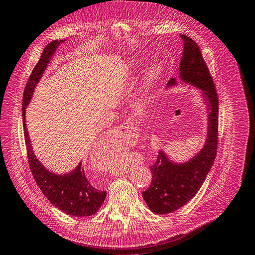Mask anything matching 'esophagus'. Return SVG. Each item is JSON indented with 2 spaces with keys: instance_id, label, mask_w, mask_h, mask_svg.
Instances as JSON below:
<instances>
[{
  "instance_id": "1",
  "label": "esophagus",
  "mask_w": 255,
  "mask_h": 255,
  "mask_svg": "<svg viewBox=\"0 0 255 255\" xmlns=\"http://www.w3.org/2000/svg\"><path fill=\"white\" fill-rule=\"evenodd\" d=\"M133 128L130 127L129 125H121L114 127L112 130H111V133L109 135L110 141H112L114 143L121 142L124 145L129 143L130 139L133 136Z\"/></svg>"
}]
</instances>
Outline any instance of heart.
<instances>
[{"label":"heart","mask_w":255,"mask_h":255,"mask_svg":"<svg viewBox=\"0 0 255 255\" xmlns=\"http://www.w3.org/2000/svg\"><path fill=\"white\" fill-rule=\"evenodd\" d=\"M138 67H139L138 63L135 62L131 65L130 71L133 72ZM162 73H164V70H162L160 63L152 62L151 64L147 65L144 73L142 75L141 83H140V91H141V96L143 98H146L149 95V93H151V91L156 87V85H157L158 82L160 81Z\"/></svg>","instance_id":"b5f03b06"}]
</instances>
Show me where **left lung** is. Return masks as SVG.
<instances>
[{
	"label": "left lung",
	"instance_id": "obj_1",
	"mask_svg": "<svg viewBox=\"0 0 255 255\" xmlns=\"http://www.w3.org/2000/svg\"><path fill=\"white\" fill-rule=\"evenodd\" d=\"M181 38L183 53L179 67L180 82L171 78L167 88L184 84L200 90L206 106L207 134L204 146L185 161H175L164 148L159 149L157 160L149 168L151 185L142 193L151 211L157 214L178 210L197 194L213 165L218 147L219 100L213 81L197 44L187 35L182 34Z\"/></svg>",
	"mask_w": 255,
	"mask_h": 255
}]
</instances>
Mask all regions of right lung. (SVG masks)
<instances>
[{"mask_svg":"<svg viewBox=\"0 0 255 255\" xmlns=\"http://www.w3.org/2000/svg\"><path fill=\"white\" fill-rule=\"evenodd\" d=\"M65 40L53 41L44 48L43 54L35 68L32 71L29 81L25 85L22 98V121L24 130V140L28 151V160L31 172L42 193L46 198L62 212L72 217H90L95 214L102 206L107 197L106 191H100L90 183L85 174L82 161L73 170L67 173H55L48 170L42 162L36 158L32 149L30 135L25 125V109L33 96L34 89L41 81L49 62L53 59L58 47Z\"/></svg>","mask_w":255,"mask_h":255,"instance_id":"right-lung-1","label":"right lung"}]
</instances>
